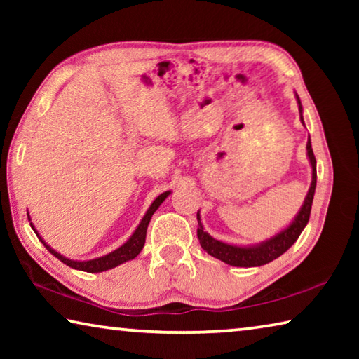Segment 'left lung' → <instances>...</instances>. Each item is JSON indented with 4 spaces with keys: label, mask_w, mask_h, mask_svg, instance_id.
I'll use <instances>...</instances> for the list:
<instances>
[{
    "label": "left lung",
    "mask_w": 359,
    "mask_h": 359,
    "mask_svg": "<svg viewBox=\"0 0 359 359\" xmlns=\"http://www.w3.org/2000/svg\"><path fill=\"white\" fill-rule=\"evenodd\" d=\"M296 98H297V102H299V115L302 120V106H301L299 96H296ZM307 156L312 165V184H311V188H309L306 201H304L299 214L296 215L293 223H291L287 229H283L282 233H278L277 236H274V238L267 239L266 242H261V244L253 245V247L229 245V244H224V242L214 239L212 236L205 233L201 224V217H199V212H198L196 215L198 217V239L204 250L209 255H212L214 258L222 259L223 263H226L229 266H238V267L263 266V264L271 263V261H274L276 258H278L280 255L287 252L288 248L297 241V238H299L302 229L306 228L309 217H311L315 187H317V160H315V155L312 150L311 136H309V141H307Z\"/></svg>",
    "instance_id": "1"
}]
</instances>
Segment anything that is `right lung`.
I'll return each mask as SVG.
<instances>
[{
    "label": "right lung",
    "mask_w": 359,
    "mask_h": 359,
    "mask_svg": "<svg viewBox=\"0 0 359 359\" xmlns=\"http://www.w3.org/2000/svg\"><path fill=\"white\" fill-rule=\"evenodd\" d=\"M169 193L171 191H165V193H161L160 196H158L154 203H151V205L149 208V210H147V214L144 215V218L141 220V223H139V226L136 228V231L135 233H133V236L131 238L125 242L123 245L121 247H118L117 250H114V252H111L109 255H106V257H101V258H95V259H90V261H72V259H69V258H65L63 255H60L58 252H55L53 250V248H50L48 247L44 241H42V238H39V234H38V231H36L34 228H33V224H32V228L34 229V233L38 234V238L41 239V242L42 244L46 245V248L48 252H50L53 257H57L60 261H62V263H65L66 266H69V267H72V269H79V271H85V272H102V271H107V269H112V267H115V266H118V264H121V263H125V261H130V259H133V258H136L139 253H141V250H142V247H144V244H145V234H147V228H149V223H150V218H151V215L155 214V210L160 208L161 205V203L165 201V199L169 196ZM28 220H29V217H28Z\"/></svg>",
    "instance_id": "add662e5"
}]
</instances>
